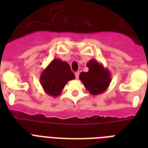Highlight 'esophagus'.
<instances>
[{
	"label": "esophagus",
	"mask_w": 148,
	"mask_h": 148,
	"mask_svg": "<svg viewBox=\"0 0 148 148\" xmlns=\"http://www.w3.org/2000/svg\"><path fill=\"white\" fill-rule=\"evenodd\" d=\"M75 77H76V79H78V77H79V72H76V73H75Z\"/></svg>",
	"instance_id": "1"
}]
</instances>
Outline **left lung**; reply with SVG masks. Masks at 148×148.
<instances>
[{
    "instance_id": "8db88e82",
    "label": "left lung",
    "mask_w": 148,
    "mask_h": 148,
    "mask_svg": "<svg viewBox=\"0 0 148 148\" xmlns=\"http://www.w3.org/2000/svg\"><path fill=\"white\" fill-rule=\"evenodd\" d=\"M88 72H81L79 78L85 88L92 95H101L105 91L110 85V73L108 68L96 60H90L87 64Z\"/></svg>"
}]
</instances>
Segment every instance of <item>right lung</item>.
Masks as SVG:
<instances>
[{
	"label": "right lung",
	"instance_id": "obj_1",
	"mask_svg": "<svg viewBox=\"0 0 148 148\" xmlns=\"http://www.w3.org/2000/svg\"><path fill=\"white\" fill-rule=\"evenodd\" d=\"M74 78L68 63L55 58L40 74V82L47 95L58 97L67 82Z\"/></svg>",
	"mask_w": 148,
	"mask_h": 148
}]
</instances>
